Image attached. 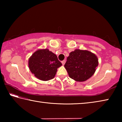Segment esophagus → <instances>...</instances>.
<instances>
[{
	"instance_id": "34e87169",
	"label": "esophagus",
	"mask_w": 122,
	"mask_h": 122,
	"mask_svg": "<svg viewBox=\"0 0 122 122\" xmlns=\"http://www.w3.org/2000/svg\"><path fill=\"white\" fill-rule=\"evenodd\" d=\"M61 63H62V65H64L65 64V63H66V60H63V61H61Z\"/></svg>"
}]
</instances>
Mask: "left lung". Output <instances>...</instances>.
<instances>
[{"label": "left lung", "mask_w": 122, "mask_h": 122, "mask_svg": "<svg viewBox=\"0 0 122 122\" xmlns=\"http://www.w3.org/2000/svg\"><path fill=\"white\" fill-rule=\"evenodd\" d=\"M98 65V58L95 54L86 50L75 49L69 53L65 67L71 78L83 82L94 75Z\"/></svg>", "instance_id": "left-lung-1"}]
</instances>
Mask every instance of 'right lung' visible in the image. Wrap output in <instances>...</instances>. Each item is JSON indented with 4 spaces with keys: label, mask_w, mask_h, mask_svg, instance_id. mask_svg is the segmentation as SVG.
Returning a JSON list of instances; mask_svg holds the SVG:
<instances>
[{
    "label": "right lung",
    "mask_w": 122,
    "mask_h": 122,
    "mask_svg": "<svg viewBox=\"0 0 122 122\" xmlns=\"http://www.w3.org/2000/svg\"><path fill=\"white\" fill-rule=\"evenodd\" d=\"M61 66L56 55L48 49H39L28 60L31 73L38 79L45 81L54 77L57 68Z\"/></svg>",
    "instance_id": "add662e5"
}]
</instances>
